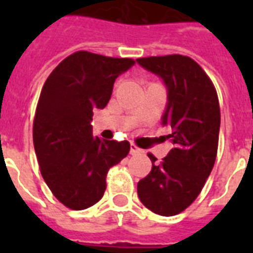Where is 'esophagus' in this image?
Here are the masks:
<instances>
[{"mask_svg": "<svg viewBox=\"0 0 253 253\" xmlns=\"http://www.w3.org/2000/svg\"><path fill=\"white\" fill-rule=\"evenodd\" d=\"M143 151L139 148L138 146H135L134 143H131V146H130V154L131 155H136V154H142Z\"/></svg>", "mask_w": 253, "mask_h": 253, "instance_id": "esophagus-1", "label": "esophagus"}]
</instances>
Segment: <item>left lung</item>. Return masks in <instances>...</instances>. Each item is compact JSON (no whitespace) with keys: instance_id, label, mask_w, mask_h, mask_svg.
Returning <instances> with one entry per match:
<instances>
[{"instance_id":"8db88e82","label":"left lung","mask_w":253,"mask_h":253,"mask_svg":"<svg viewBox=\"0 0 253 253\" xmlns=\"http://www.w3.org/2000/svg\"><path fill=\"white\" fill-rule=\"evenodd\" d=\"M164 80L168 105L163 125L170 128L173 148L138 182L142 204L155 214H180L196 201L211 173L218 151L220 110L210 77L192 57L166 55L136 59Z\"/></svg>"}]
</instances>
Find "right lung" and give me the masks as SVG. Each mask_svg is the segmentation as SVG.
Listing matches in <instances>:
<instances>
[{
  "label": "right lung",
  "mask_w": 253,
  "mask_h": 253,
  "mask_svg": "<svg viewBox=\"0 0 253 253\" xmlns=\"http://www.w3.org/2000/svg\"><path fill=\"white\" fill-rule=\"evenodd\" d=\"M135 64L128 57L77 51L53 69L42 87L33 126L41 173L52 194L72 210L97 204L106 176L130 151L127 140L93 136V111L106 106L115 79Z\"/></svg>",
  "instance_id": "obj_1"
}]
</instances>
